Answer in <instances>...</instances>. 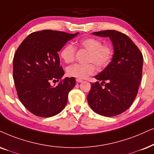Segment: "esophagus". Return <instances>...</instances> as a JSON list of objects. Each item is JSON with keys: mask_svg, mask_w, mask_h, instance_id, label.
Returning a JSON list of instances; mask_svg holds the SVG:
<instances>
[{"mask_svg": "<svg viewBox=\"0 0 154 154\" xmlns=\"http://www.w3.org/2000/svg\"><path fill=\"white\" fill-rule=\"evenodd\" d=\"M75 81H76V82H78V83H81V82L83 81L82 79H76V80H75Z\"/></svg>", "mask_w": 154, "mask_h": 154, "instance_id": "obj_1", "label": "esophagus"}]
</instances>
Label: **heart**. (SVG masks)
<instances>
[{
  "label": "heart",
  "instance_id": "b5f03b06",
  "mask_svg": "<svg viewBox=\"0 0 154 154\" xmlns=\"http://www.w3.org/2000/svg\"><path fill=\"white\" fill-rule=\"evenodd\" d=\"M80 47L88 51V62L94 63L97 67L103 68L108 65L113 55V49L110 45H103L100 39L88 37L82 39L78 42ZM75 48L71 44H67L62 48L60 57L65 63H71L74 60ZM93 63L87 64L74 63L67 68L66 73L69 76L76 79H85L95 73L96 69Z\"/></svg>",
  "mask_w": 154,
  "mask_h": 154
}]
</instances>
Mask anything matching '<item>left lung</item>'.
<instances>
[{
    "instance_id": "obj_1",
    "label": "left lung",
    "mask_w": 154,
    "mask_h": 154,
    "mask_svg": "<svg viewBox=\"0 0 154 154\" xmlns=\"http://www.w3.org/2000/svg\"><path fill=\"white\" fill-rule=\"evenodd\" d=\"M93 35L109 37L114 54L111 62L95 76L97 81L91 83L88 102L97 114L116 116L127 110L137 96L142 76V54L128 36L119 32L105 30Z\"/></svg>"
}]
</instances>
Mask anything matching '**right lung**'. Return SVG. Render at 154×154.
Returning a JSON list of instances; mask_svg holds the SVG:
<instances>
[{"instance_id": "right-lung-1", "label": "right lung", "mask_w": 154, "mask_h": 154, "mask_svg": "<svg viewBox=\"0 0 154 154\" xmlns=\"http://www.w3.org/2000/svg\"><path fill=\"white\" fill-rule=\"evenodd\" d=\"M79 32L42 30L31 33L17 48L13 59V79L20 100L36 116L50 117L61 112L68 95L75 85L73 77L65 78L58 52Z\"/></svg>"}]
</instances>
